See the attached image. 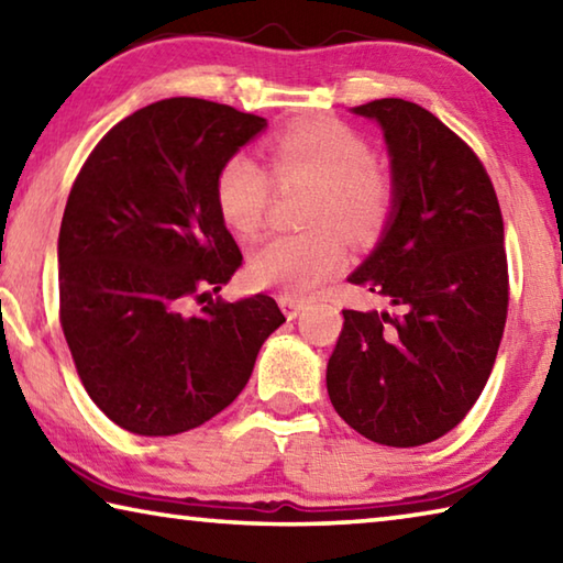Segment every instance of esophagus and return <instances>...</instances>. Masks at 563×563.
I'll use <instances>...</instances> for the list:
<instances>
[{
	"mask_svg": "<svg viewBox=\"0 0 563 563\" xmlns=\"http://www.w3.org/2000/svg\"><path fill=\"white\" fill-rule=\"evenodd\" d=\"M280 305H283L285 316H288V320H295L305 310V300L290 298V295H280Z\"/></svg>",
	"mask_w": 563,
	"mask_h": 563,
	"instance_id": "34e87169",
	"label": "esophagus"
}]
</instances>
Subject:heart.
Listing matches in <instances>:
<instances>
[{
    "mask_svg": "<svg viewBox=\"0 0 563 563\" xmlns=\"http://www.w3.org/2000/svg\"><path fill=\"white\" fill-rule=\"evenodd\" d=\"M271 174L280 184L308 178L320 194L310 206L305 233L271 235L255 247L247 273L255 285L302 298L345 265V241H369L393 213L395 190L373 166V148L340 121H308L268 141ZM273 180L258 161L235 154L216 176V203L225 225L243 238L261 231L268 216Z\"/></svg>",
    "mask_w": 563,
    "mask_h": 563,
    "instance_id": "b5f03b06",
    "label": "heart"
}]
</instances>
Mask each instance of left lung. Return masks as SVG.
<instances>
[{
	"label": "left lung",
	"mask_w": 563,
	"mask_h": 563,
	"mask_svg": "<svg viewBox=\"0 0 563 563\" xmlns=\"http://www.w3.org/2000/svg\"><path fill=\"white\" fill-rule=\"evenodd\" d=\"M352 111L383 126L395 203L350 283L399 312L342 310L328 395L367 440L419 446L454 430L492 375L509 308L504 221L487 168L434 113L405 99Z\"/></svg>",
	"instance_id": "8db88e82"
}]
</instances>
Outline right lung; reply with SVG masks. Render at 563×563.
I'll return each mask as SVG.
<instances>
[{
  "instance_id": "1",
  "label": "right lung",
  "mask_w": 563,
  "mask_h": 563,
  "mask_svg": "<svg viewBox=\"0 0 563 563\" xmlns=\"http://www.w3.org/2000/svg\"><path fill=\"white\" fill-rule=\"evenodd\" d=\"M265 126L225 103L164 99L119 121L74 180L59 322L93 405L123 430L168 437L208 422L285 322L263 292L238 302L208 292L243 263L216 176Z\"/></svg>"
}]
</instances>
